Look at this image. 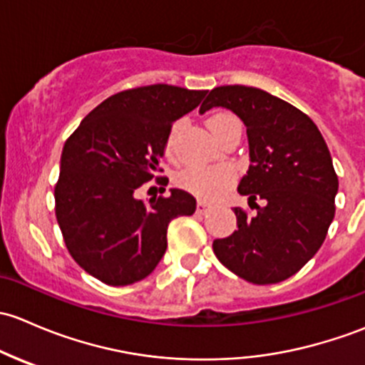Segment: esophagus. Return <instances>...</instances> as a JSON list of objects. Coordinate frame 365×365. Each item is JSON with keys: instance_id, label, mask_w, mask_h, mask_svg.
<instances>
[{"instance_id": "34e87169", "label": "esophagus", "mask_w": 365, "mask_h": 365, "mask_svg": "<svg viewBox=\"0 0 365 365\" xmlns=\"http://www.w3.org/2000/svg\"><path fill=\"white\" fill-rule=\"evenodd\" d=\"M209 210V205H207V202H198L197 204V212L198 214H205Z\"/></svg>"}]
</instances>
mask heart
<instances>
[{
    "label": "heart",
    "mask_w": 365,
    "mask_h": 365,
    "mask_svg": "<svg viewBox=\"0 0 365 365\" xmlns=\"http://www.w3.org/2000/svg\"><path fill=\"white\" fill-rule=\"evenodd\" d=\"M234 125H239V121L232 114H227V112H217V114H212L207 119L209 130L212 131L216 138ZM174 138L175 128H172L167 138V145H165L168 155L174 149ZM175 182H178L179 187L195 195V197L212 200V198L220 197L234 182V172L228 167H197V165H193V167H187L179 172Z\"/></svg>",
    "instance_id": "b5f03b06"
}]
</instances>
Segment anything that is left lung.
<instances>
[{
    "label": "left lung",
    "mask_w": 365,
    "mask_h": 365,
    "mask_svg": "<svg viewBox=\"0 0 365 365\" xmlns=\"http://www.w3.org/2000/svg\"><path fill=\"white\" fill-rule=\"evenodd\" d=\"M212 107L246 125L251 165L237 190L257 209H234L237 230L214 240V255L250 283H279L317 255L334 220L339 182L330 151L311 118L258 88H214L200 114Z\"/></svg>",
    "instance_id": "8db88e82"
}]
</instances>
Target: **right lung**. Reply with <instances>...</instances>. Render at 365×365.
<instances>
[{
    "instance_id": "obj_1",
    "label": "right lung",
    "mask_w": 365,
    "mask_h": 365,
    "mask_svg": "<svg viewBox=\"0 0 365 365\" xmlns=\"http://www.w3.org/2000/svg\"><path fill=\"white\" fill-rule=\"evenodd\" d=\"M205 93L168 84L121 91L89 112L65 142L56 217L71 258L101 283L126 287L148 277L167 250L168 223L197 209L187 191L170 190L149 204L135 191L163 172L172 123Z\"/></svg>"
}]
</instances>
